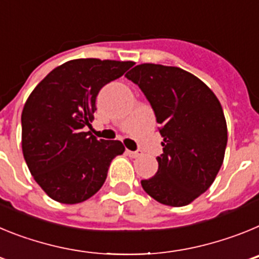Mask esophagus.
Here are the masks:
<instances>
[{
  "instance_id": "esophagus-1",
  "label": "esophagus",
  "mask_w": 259,
  "mask_h": 259,
  "mask_svg": "<svg viewBox=\"0 0 259 259\" xmlns=\"http://www.w3.org/2000/svg\"><path fill=\"white\" fill-rule=\"evenodd\" d=\"M127 154L130 155V157H132V158H137V157H140L141 154H143V153H141V150H128L127 149Z\"/></svg>"
}]
</instances>
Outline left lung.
I'll list each match as a JSON object with an SVG mask.
<instances>
[{
	"mask_svg": "<svg viewBox=\"0 0 259 259\" xmlns=\"http://www.w3.org/2000/svg\"><path fill=\"white\" fill-rule=\"evenodd\" d=\"M154 111L163 153L144 191L168 206H185L206 192L223 163L227 123L217 96L179 67L143 63L125 74Z\"/></svg>",
	"mask_w": 259,
	"mask_h": 259,
	"instance_id": "left-lung-1",
	"label": "left lung"
}]
</instances>
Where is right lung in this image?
I'll return each instance as SVG.
<instances>
[{
    "label": "right lung",
    "mask_w": 259,
    "mask_h": 259,
    "mask_svg": "<svg viewBox=\"0 0 259 259\" xmlns=\"http://www.w3.org/2000/svg\"><path fill=\"white\" fill-rule=\"evenodd\" d=\"M134 62L72 59L41 80L22 113V149L33 179L61 203H79L100 191L113 158L123 154L118 140L91 132L96 98Z\"/></svg>",
    "instance_id": "right-lung-1"
}]
</instances>
